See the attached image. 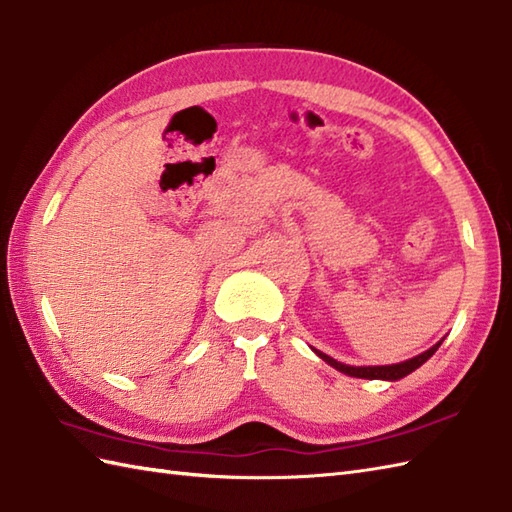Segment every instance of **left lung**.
I'll return each mask as SVG.
<instances>
[{"label":"left lung","mask_w":512,"mask_h":512,"mask_svg":"<svg viewBox=\"0 0 512 512\" xmlns=\"http://www.w3.org/2000/svg\"><path fill=\"white\" fill-rule=\"evenodd\" d=\"M442 344V339L440 342L436 344V346H431L429 350H425V352H420V355H416V357H412V359H407V361H401V363H392V366H346V363H342V361H335L333 357H328V355H324V352H320V350H315V355L320 357V359H324L328 366H333L335 370H339V372H344V374H348V377H357V379H383V381H399V379H403V377H407V374L410 372H414L416 368H420L423 366V363L434 355V352L438 350V346Z\"/></svg>","instance_id":"obj_1"}]
</instances>
